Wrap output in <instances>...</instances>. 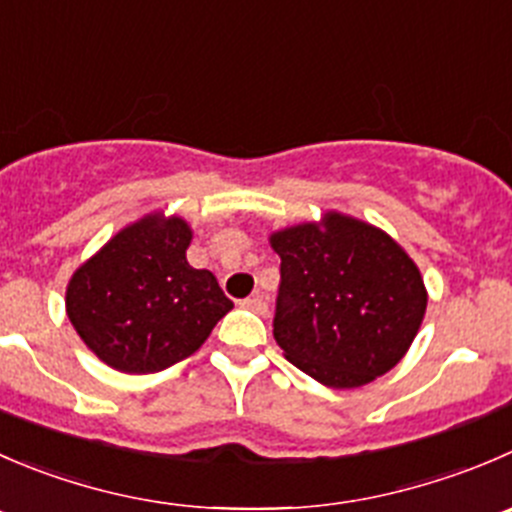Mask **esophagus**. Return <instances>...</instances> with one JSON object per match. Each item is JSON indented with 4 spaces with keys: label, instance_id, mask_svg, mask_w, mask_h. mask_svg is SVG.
I'll use <instances>...</instances> for the list:
<instances>
[{
    "label": "esophagus",
    "instance_id": "obj_1",
    "mask_svg": "<svg viewBox=\"0 0 512 512\" xmlns=\"http://www.w3.org/2000/svg\"><path fill=\"white\" fill-rule=\"evenodd\" d=\"M240 305L245 307V310H252V312H257V315H265V312H267V302H265V297H262V295H252V297H245V300H242Z\"/></svg>",
    "mask_w": 512,
    "mask_h": 512
}]
</instances>
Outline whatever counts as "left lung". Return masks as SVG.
<instances>
[{"instance_id": "8db88e82", "label": "left lung", "mask_w": 512, "mask_h": 512, "mask_svg": "<svg viewBox=\"0 0 512 512\" xmlns=\"http://www.w3.org/2000/svg\"><path fill=\"white\" fill-rule=\"evenodd\" d=\"M270 242L282 260L272 335L292 365L340 390L398 365L428 305L398 242L342 215H327L325 230L297 225Z\"/></svg>"}]
</instances>
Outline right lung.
Segmentation results:
<instances>
[{
  "label": "right lung",
  "mask_w": 512,
  "mask_h": 512,
  "mask_svg": "<svg viewBox=\"0 0 512 512\" xmlns=\"http://www.w3.org/2000/svg\"><path fill=\"white\" fill-rule=\"evenodd\" d=\"M192 232L152 215L114 235L67 287V315L114 370L160 372L190 357L232 310L210 270L187 262Z\"/></svg>",
  "instance_id": "add662e5"
}]
</instances>
